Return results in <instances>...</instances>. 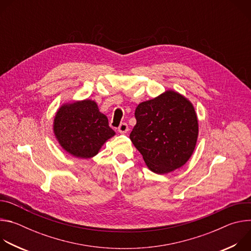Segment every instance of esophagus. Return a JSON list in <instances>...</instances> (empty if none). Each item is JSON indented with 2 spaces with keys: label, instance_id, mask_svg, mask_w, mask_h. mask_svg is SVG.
<instances>
[{
  "label": "esophagus",
  "instance_id": "34e87169",
  "mask_svg": "<svg viewBox=\"0 0 251 251\" xmlns=\"http://www.w3.org/2000/svg\"><path fill=\"white\" fill-rule=\"evenodd\" d=\"M128 125L126 124V123H122V124H120V126L118 127V132L119 133H121V134H125V133H127L128 132Z\"/></svg>",
  "mask_w": 251,
  "mask_h": 251
}]
</instances>
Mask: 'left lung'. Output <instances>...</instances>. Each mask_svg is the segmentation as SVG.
Wrapping results in <instances>:
<instances>
[{"label":"left lung","mask_w":251,"mask_h":251,"mask_svg":"<svg viewBox=\"0 0 251 251\" xmlns=\"http://www.w3.org/2000/svg\"><path fill=\"white\" fill-rule=\"evenodd\" d=\"M130 139L153 173L165 175L183 167L192 157L199 136L193 103L169 89L141 102Z\"/></svg>","instance_id":"8db88e82"}]
</instances>
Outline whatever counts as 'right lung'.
Masks as SVG:
<instances>
[{
    "mask_svg": "<svg viewBox=\"0 0 251 251\" xmlns=\"http://www.w3.org/2000/svg\"><path fill=\"white\" fill-rule=\"evenodd\" d=\"M52 130L60 147L80 159L96 156L105 142L115 136L108 119L91 99L63 103L54 115Z\"/></svg>",
    "mask_w": 251,
    "mask_h": 251,
    "instance_id": "obj_1",
    "label": "right lung"
}]
</instances>
